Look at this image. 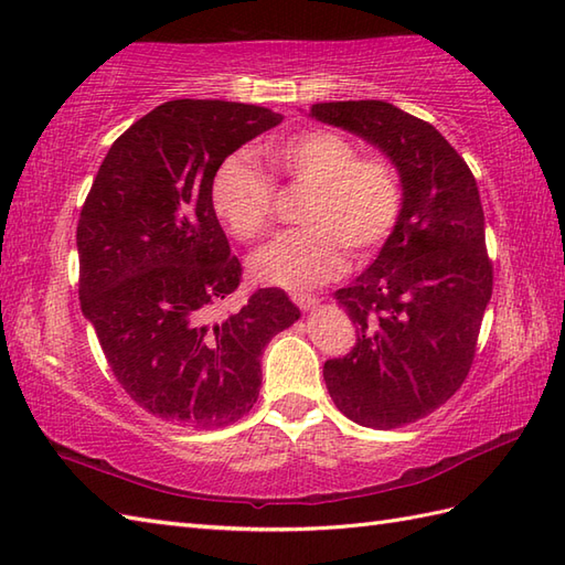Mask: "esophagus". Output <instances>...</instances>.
Wrapping results in <instances>:
<instances>
[{
	"instance_id": "obj_1",
	"label": "esophagus",
	"mask_w": 565,
	"mask_h": 565,
	"mask_svg": "<svg viewBox=\"0 0 565 565\" xmlns=\"http://www.w3.org/2000/svg\"><path fill=\"white\" fill-rule=\"evenodd\" d=\"M291 301L301 310H313L318 306V298L316 296H308V294H294Z\"/></svg>"
}]
</instances>
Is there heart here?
<instances>
[{"instance_id": "heart-1", "label": "heart", "mask_w": 565, "mask_h": 565, "mask_svg": "<svg viewBox=\"0 0 565 565\" xmlns=\"http://www.w3.org/2000/svg\"><path fill=\"white\" fill-rule=\"evenodd\" d=\"M262 154L291 184L308 186V194L298 209L306 227L249 257L257 281L289 291L316 289L344 269V247L369 257L388 243L403 213L401 174L391 160L359 158L354 142L332 128L269 140ZM211 206L237 239H255L271 221V179L249 154H227L211 179Z\"/></svg>"}]
</instances>
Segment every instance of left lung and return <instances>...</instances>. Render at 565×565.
Masks as SVG:
<instances>
[{
  "label": "left lung",
  "mask_w": 565,
  "mask_h": 565,
  "mask_svg": "<svg viewBox=\"0 0 565 565\" xmlns=\"http://www.w3.org/2000/svg\"><path fill=\"white\" fill-rule=\"evenodd\" d=\"M310 116L364 138L395 164L403 213L379 257L334 291L356 344L322 366L334 405L393 429L435 413L461 388L493 294L476 179L435 126L388 102H328Z\"/></svg>",
  "instance_id": "1"
}]
</instances>
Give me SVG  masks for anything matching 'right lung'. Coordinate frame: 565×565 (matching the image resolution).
Segmentation results:
<instances>
[{"label":"right lung","instance_id":"right-lung-1","mask_svg":"<svg viewBox=\"0 0 565 565\" xmlns=\"http://www.w3.org/2000/svg\"><path fill=\"white\" fill-rule=\"evenodd\" d=\"M281 118L252 104L167 102L116 138L82 206V313L116 381L167 423L211 429L249 413L264 347L301 318L281 289L213 318L243 276L211 206L213 172Z\"/></svg>","mask_w":565,"mask_h":565}]
</instances>
